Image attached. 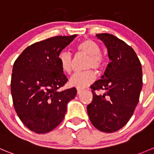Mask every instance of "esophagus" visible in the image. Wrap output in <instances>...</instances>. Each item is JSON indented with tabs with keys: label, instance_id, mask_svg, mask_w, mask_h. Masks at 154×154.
<instances>
[{
	"label": "esophagus",
	"instance_id": "34e87169",
	"mask_svg": "<svg viewBox=\"0 0 154 154\" xmlns=\"http://www.w3.org/2000/svg\"><path fill=\"white\" fill-rule=\"evenodd\" d=\"M82 91H83V89L77 88V94H81Z\"/></svg>",
	"mask_w": 154,
	"mask_h": 154
}]
</instances>
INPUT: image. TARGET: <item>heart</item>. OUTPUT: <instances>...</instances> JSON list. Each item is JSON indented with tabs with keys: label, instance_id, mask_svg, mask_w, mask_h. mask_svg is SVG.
<instances>
[{
	"label": "heart",
	"instance_id": "b5f03b06",
	"mask_svg": "<svg viewBox=\"0 0 154 154\" xmlns=\"http://www.w3.org/2000/svg\"><path fill=\"white\" fill-rule=\"evenodd\" d=\"M76 50L80 53L88 56L86 67L100 69L103 67L105 60L101 54L100 45L91 39H85L82 41L76 46ZM57 60L61 69L63 72L69 74L72 70V58L69 52L62 51L57 56ZM95 79V73L93 70L88 69L84 72H76L73 75L69 80V85L78 88H84L91 84Z\"/></svg>",
	"mask_w": 154,
	"mask_h": 154
}]
</instances>
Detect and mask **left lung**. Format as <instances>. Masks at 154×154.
I'll use <instances>...</instances> for the list:
<instances>
[{"label":"left lung","instance_id":"left-lung-1","mask_svg":"<svg viewBox=\"0 0 154 154\" xmlns=\"http://www.w3.org/2000/svg\"><path fill=\"white\" fill-rule=\"evenodd\" d=\"M107 48L110 63L101 79L91 86L93 100L87 111L92 125L103 132L122 128L132 116L142 88V68L131 47L107 33L97 34ZM105 94L97 95L96 91Z\"/></svg>","mask_w":154,"mask_h":154}]
</instances>
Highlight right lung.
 Wrapping results in <instances>:
<instances>
[{
    "instance_id": "right-lung-1",
    "label": "right lung",
    "mask_w": 154,
    "mask_h": 154,
    "mask_svg": "<svg viewBox=\"0 0 154 154\" xmlns=\"http://www.w3.org/2000/svg\"><path fill=\"white\" fill-rule=\"evenodd\" d=\"M76 35L55 36L26 48L14 62L11 94L14 109L31 131L45 134L63 121L75 88L60 91L68 81L57 60L59 53Z\"/></svg>"
}]
</instances>
